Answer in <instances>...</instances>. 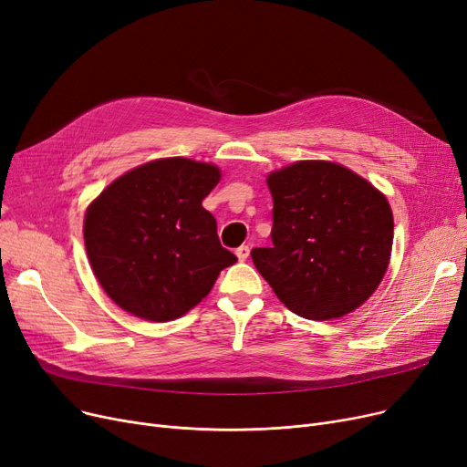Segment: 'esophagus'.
<instances>
[{"instance_id":"esophagus-1","label":"esophagus","mask_w":467,"mask_h":467,"mask_svg":"<svg viewBox=\"0 0 467 467\" xmlns=\"http://www.w3.org/2000/svg\"><path fill=\"white\" fill-rule=\"evenodd\" d=\"M248 255H250V246H240V248H236V257H238L240 261H246Z\"/></svg>"}]
</instances>
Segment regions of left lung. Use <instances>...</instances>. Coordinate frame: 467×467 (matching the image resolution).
Segmentation results:
<instances>
[{
    "label": "left lung",
    "mask_w": 467,
    "mask_h": 467,
    "mask_svg": "<svg viewBox=\"0 0 467 467\" xmlns=\"http://www.w3.org/2000/svg\"><path fill=\"white\" fill-rule=\"evenodd\" d=\"M273 248L252 259L276 297L306 320H333L369 299L389 263L386 196L347 166L299 161L266 178Z\"/></svg>",
    "instance_id": "1"
}]
</instances>
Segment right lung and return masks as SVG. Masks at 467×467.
Masks as SVG:
<instances>
[{"label":"right lung","instance_id":"obj_1","mask_svg":"<svg viewBox=\"0 0 467 467\" xmlns=\"http://www.w3.org/2000/svg\"><path fill=\"white\" fill-rule=\"evenodd\" d=\"M219 180L213 164L159 159L117 178L87 208V255L115 305L150 322L176 320L236 263L202 208Z\"/></svg>","mask_w":467,"mask_h":467}]
</instances>
